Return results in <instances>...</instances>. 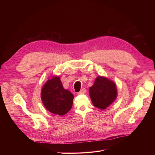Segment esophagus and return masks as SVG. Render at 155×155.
I'll list each match as a JSON object with an SVG mask.
<instances>
[{
  "mask_svg": "<svg viewBox=\"0 0 155 155\" xmlns=\"http://www.w3.org/2000/svg\"><path fill=\"white\" fill-rule=\"evenodd\" d=\"M86 90L85 88H83V89L81 90V91L78 93V94H84L86 93Z\"/></svg>",
  "mask_w": 155,
  "mask_h": 155,
  "instance_id": "obj_1",
  "label": "esophagus"
}]
</instances>
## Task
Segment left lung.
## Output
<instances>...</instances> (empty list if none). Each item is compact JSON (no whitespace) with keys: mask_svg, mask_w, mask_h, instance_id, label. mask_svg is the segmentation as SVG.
Here are the masks:
<instances>
[{"mask_svg":"<svg viewBox=\"0 0 155 155\" xmlns=\"http://www.w3.org/2000/svg\"><path fill=\"white\" fill-rule=\"evenodd\" d=\"M90 96L94 107L105 110L117 97V87L114 81L103 76L95 79L94 84L89 88Z\"/></svg>","mask_w":155,"mask_h":155,"instance_id":"left-lung-1","label":"left lung"}]
</instances>
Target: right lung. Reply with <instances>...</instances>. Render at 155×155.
Segmentation results:
<instances>
[{
	"mask_svg": "<svg viewBox=\"0 0 155 155\" xmlns=\"http://www.w3.org/2000/svg\"><path fill=\"white\" fill-rule=\"evenodd\" d=\"M74 97L71 92L64 89L59 76H51L41 88V99L43 105L55 115L63 116L70 111Z\"/></svg>",
	"mask_w": 155,
	"mask_h": 155,
	"instance_id": "add662e5",
	"label": "right lung"
}]
</instances>
